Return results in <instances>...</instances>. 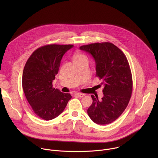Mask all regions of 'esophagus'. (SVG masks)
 Returning a JSON list of instances; mask_svg holds the SVG:
<instances>
[{"instance_id":"esophagus-1","label":"esophagus","mask_w":158,"mask_h":158,"mask_svg":"<svg viewBox=\"0 0 158 158\" xmlns=\"http://www.w3.org/2000/svg\"><path fill=\"white\" fill-rule=\"evenodd\" d=\"M75 95L79 98H82L84 97V96H85V94H83V93H76Z\"/></svg>"}]
</instances>
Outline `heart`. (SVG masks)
I'll use <instances>...</instances> for the list:
<instances>
[{"label": "heart", "mask_w": 158, "mask_h": 158, "mask_svg": "<svg viewBox=\"0 0 158 158\" xmlns=\"http://www.w3.org/2000/svg\"><path fill=\"white\" fill-rule=\"evenodd\" d=\"M83 57H85V56L81 54H79V53H77L76 54H75L74 57V60H77V59H81V58H83Z\"/></svg>", "instance_id": "1"}]
</instances>
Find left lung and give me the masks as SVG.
Returning <instances> with one entry per match:
<instances>
[{
	"label": "left lung",
	"instance_id": "obj_1",
	"mask_svg": "<svg viewBox=\"0 0 158 158\" xmlns=\"http://www.w3.org/2000/svg\"><path fill=\"white\" fill-rule=\"evenodd\" d=\"M95 60L96 76L102 80L104 96L93 100L87 109L91 120L98 124H107L116 120L126 109L132 91L130 67L124 54L110 42L94 43L79 48Z\"/></svg>",
	"mask_w": 158,
	"mask_h": 158
}]
</instances>
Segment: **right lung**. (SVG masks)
Returning <instances> with one entry per match:
<instances>
[{
    "instance_id": "right-lung-1",
    "label": "right lung",
    "mask_w": 158,
    "mask_h": 158,
    "mask_svg": "<svg viewBox=\"0 0 158 158\" xmlns=\"http://www.w3.org/2000/svg\"><path fill=\"white\" fill-rule=\"evenodd\" d=\"M73 45L49 44L37 49L26 62L22 74V88L34 113L51 120L60 114L72 96L53 88L64 54Z\"/></svg>"
}]
</instances>
